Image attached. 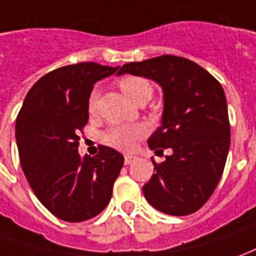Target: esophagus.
I'll list each match as a JSON object with an SVG mask.
<instances>
[{"label":"esophagus","instance_id":"obj_1","mask_svg":"<svg viewBox=\"0 0 256 256\" xmlns=\"http://www.w3.org/2000/svg\"><path fill=\"white\" fill-rule=\"evenodd\" d=\"M135 160H136V156H132V154H125V160H124L125 164H131L132 162H135Z\"/></svg>","mask_w":256,"mask_h":256}]
</instances>
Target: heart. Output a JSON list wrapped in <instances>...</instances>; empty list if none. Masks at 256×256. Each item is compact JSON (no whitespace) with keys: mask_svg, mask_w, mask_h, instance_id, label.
Instances as JSON below:
<instances>
[{"mask_svg":"<svg viewBox=\"0 0 256 256\" xmlns=\"http://www.w3.org/2000/svg\"><path fill=\"white\" fill-rule=\"evenodd\" d=\"M120 88L124 92V94L132 102L138 100H149L152 98V84L150 82L140 76H125L120 80ZM98 89L92 90L90 96L88 98V110L93 114L98 108ZM146 135V126L140 124H118L110 126L104 134V140L108 145L122 149L131 150L136 145L139 139Z\"/></svg>","mask_w":256,"mask_h":256,"instance_id":"b5f03b06","label":"heart"}]
</instances>
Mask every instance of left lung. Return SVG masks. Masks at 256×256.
I'll list each match as a JSON object with an SVG mask.
<instances>
[{
    "instance_id": "1",
    "label": "left lung",
    "mask_w": 256,
    "mask_h": 256,
    "mask_svg": "<svg viewBox=\"0 0 256 256\" xmlns=\"http://www.w3.org/2000/svg\"><path fill=\"white\" fill-rule=\"evenodd\" d=\"M131 74L154 80L163 90L162 125L148 144L152 150L172 149L144 185L146 200L172 216L196 212L210 198L224 170L230 122L224 90L200 65L186 58L162 56L122 65Z\"/></svg>"
}]
</instances>
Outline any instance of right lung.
I'll use <instances>...</instances> for the list:
<instances>
[{"label": "right lung", "mask_w": 256, "mask_h": 256, "mask_svg": "<svg viewBox=\"0 0 256 256\" xmlns=\"http://www.w3.org/2000/svg\"><path fill=\"white\" fill-rule=\"evenodd\" d=\"M79 62L40 78L24 98L15 125L20 166L37 199L56 218L71 223L103 212L124 156L100 146L94 158L78 153L79 132L89 120L93 84L117 71Z\"/></svg>", "instance_id": "1"}]
</instances>
